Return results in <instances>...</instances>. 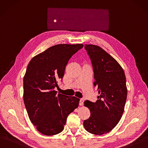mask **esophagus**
I'll return each instance as SVG.
<instances>
[{"label": "esophagus", "mask_w": 148, "mask_h": 148, "mask_svg": "<svg viewBox=\"0 0 148 148\" xmlns=\"http://www.w3.org/2000/svg\"><path fill=\"white\" fill-rule=\"evenodd\" d=\"M84 99H80V102H79V105L81 106H83V105H84Z\"/></svg>", "instance_id": "esophagus-1"}]
</instances>
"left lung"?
I'll return each instance as SVG.
<instances>
[{"instance_id":"1","label":"left lung","mask_w":148,"mask_h":148,"mask_svg":"<svg viewBox=\"0 0 148 148\" xmlns=\"http://www.w3.org/2000/svg\"><path fill=\"white\" fill-rule=\"evenodd\" d=\"M85 49L91 59L94 85L99 96L96 102L85 101L91 114L84 125L88 132L101 135L111 131L122 117L127 95L126 79L120 64L101 47L85 45Z\"/></svg>"}]
</instances>
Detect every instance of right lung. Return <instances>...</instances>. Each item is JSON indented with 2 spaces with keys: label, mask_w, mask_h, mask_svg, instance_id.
I'll list each match as a JSON object with an SVG mask.
<instances>
[{
  "label": "right lung",
  "mask_w": 148,
  "mask_h": 148,
  "mask_svg": "<svg viewBox=\"0 0 148 148\" xmlns=\"http://www.w3.org/2000/svg\"><path fill=\"white\" fill-rule=\"evenodd\" d=\"M82 44L57 45L33 58L24 77V102L31 122L45 135H56L64 129L69 114L78 107L75 96L57 94L58 80L66 66Z\"/></svg>",
  "instance_id": "right-lung-1"
}]
</instances>
